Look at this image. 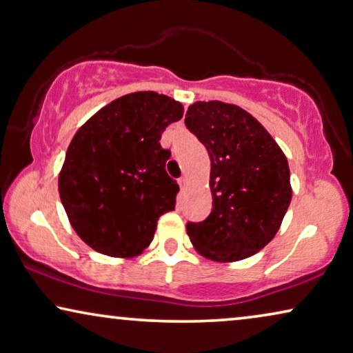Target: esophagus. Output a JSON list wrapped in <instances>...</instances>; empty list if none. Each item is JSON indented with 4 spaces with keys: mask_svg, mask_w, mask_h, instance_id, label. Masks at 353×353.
Returning <instances> with one entry per match:
<instances>
[{
    "mask_svg": "<svg viewBox=\"0 0 353 353\" xmlns=\"http://www.w3.org/2000/svg\"><path fill=\"white\" fill-rule=\"evenodd\" d=\"M178 185H180V188H181V191H185L186 189V185H188V178L183 175L180 180H178Z\"/></svg>",
    "mask_w": 353,
    "mask_h": 353,
    "instance_id": "1",
    "label": "esophagus"
}]
</instances>
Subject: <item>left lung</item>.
Segmentation results:
<instances>
[{
  "label": "left lung",
  "instance_id": "8db88e82",
  "mask_svg": "<svg viewBox=\"0 0 353 353\" xmlns=\"http://www.w3.org/2000/svg\"><path fill=\"white\" fill-rule=\"evenodd\" d=\"M186 129L210 156L212 212L186 223L197 252L219 263L240 261L277 234L291 202L287 157L269 132L236 105L197 101Z\"/></svg>",
  "mask_w": 353,
  "mask_h": 353
}]
</instances>
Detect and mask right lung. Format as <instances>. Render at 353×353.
Returning <instances> with one entry per match:
<instances>
[{"label": "right lung", "instance_id": "1", "mask_svg": "<svg viewBox=\"0 0 353 353\" xmlns=\"http://www.w3.org/2000/svg\"><path fill=\"white\" fill-rule=\"evenodd\" d=\"M183 106L156 92L121 97L92 116L71 140L59 192L71 226L95 252L135 256L175 210L178 183L165 172L161 137Z\"/></svg>", "mask_w": 353, "mask_h": 353}]
</instances>
